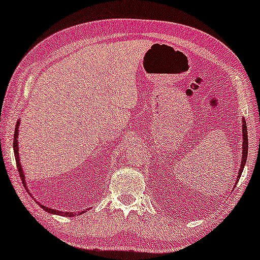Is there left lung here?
Wrapping results in <instances>:
<instances>
[{"instance_id":"1","label":"left lung","mask_w":260,"mask_h":260,"mask_svg":"<svg viewBox=\"0 0 260 260\" xmlns=\"http://www.w3.org/2000/svg\"><path fill=\"white\" fill-rule=\"evenodd\" d=\"M247 150H248V141H247V127H246V122L243 118V157H241V165H240V169L239 173H238V177H237V183L240 179L241 173H243L245 163H246V158H247Z\"/></svg>"}]
</instances>
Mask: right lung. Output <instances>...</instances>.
Listing matches in <instances>:
<instances>
[{
  "mask_svg": "<svg viewBox=\"0 0 260 260\" xmlns=\"http://www.w3.org/2000/svg\"><path fill=\"white\" fill-rule=\"evenodd\" d=\"M19 125H20V120H17L16 123V127H15V134H14V143H13V147H14V154H15V159H16V166H17V170H19V174H20V177L21 180H22V183L24 184V187L27 188L26 186V179H24V175H23V170L21 168V165H20V156H19V144H17V137H19ZM28 193L30 194V191H28ZM39 204V202H38ZM39 206L44 209V211L51 213V214H56V215H62V216H74V213L73 212H61L59 211V209H53V208H49L47 206H44L41 204H39ZM84 211L80 212V214H83Z\"/></svg>",
  "mask_w": 260,
  "mask_h": 260,
  "instance_id": "add662e5",
  "label": "right lung"
}]
</instances>
